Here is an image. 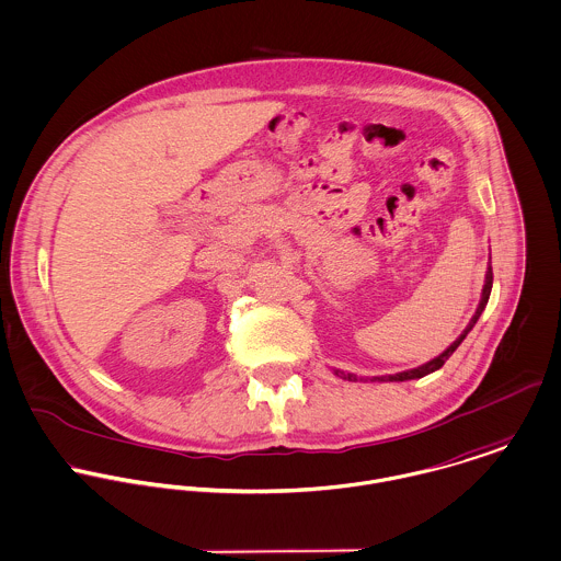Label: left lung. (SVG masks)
Here are the masks:
<instances>
[{
  "mask_svg": "<svg viewBox=\"0 0 561 561\" xmlns=\"http://www.w3.org/2000/svg\"><path fill=\"white\" fill-rule=\"evenodd\" d=\"M490 290H492V266H488V273H485V284H483V293H481V301H479V308H477V312H474V317L470 319V323H468V328L461 332V336L457 337L450 346H448L445 353H440L438 357H434L432 362H427V364H423V366H419V368H412V370H403V373H397V375H388V377H375V379H379V381H408V379H421V377H425V375H430V373H434V370H438V368H443L445 366V362H447L448 357L453 355V351L461 344V340L468 336V332L474 328V323L479 321V317H481V312L485 310V306H488V299H490ZM344 379H348V381H357V377L355 375H351V373H340Z\"/></svg>",
  "mask_w": 561,
  "mask_h": 561,
  "instance_id": "obj_1",
  "label": "left lung"
}]
</instances>
